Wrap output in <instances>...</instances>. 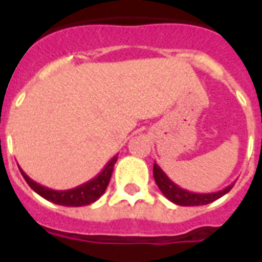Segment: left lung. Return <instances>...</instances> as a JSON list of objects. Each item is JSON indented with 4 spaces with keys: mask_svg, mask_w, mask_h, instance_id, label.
<instances>
[{
    "mask_svg": "<svg viewBox=\"0 0 262 262\" xmlns=\"http://www.w3.org/2000/svg\"><path fill=\"white\" fill-rule=\"evenodd\" d=\"M154 178L160 189V191L167 197L171 203L177 205H182V207H194V205H207L209 203H213L215 200L220 199L222 195L231 190L234 183L228 185L224 187L223 190L213 191V193H193L186 189L179 187L177 183H174L171 179L168 178L166 172L159 167V164L154 163Z\"/></svg>",
    "mask_w": 262,
    "mask_h": 262,
    "instance_id": "1",
    "label": "left lung"
}]
</instances>
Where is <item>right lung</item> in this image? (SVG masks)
I'll return each mask as SVG.
<instances>
[{
  "instance_id": "obj_1",
  "label": "right lung",
  "mask_w": 262,
  "mask_h": 262,
  "mask_svg": "<svg viewBox=\"0 0 262 262\" xmlns=\"http://www.w3.org/2000/svg\"><path fill=\"white\" fill-rule=\"evenodd\" d=\"M117 159H118V156L115 155L95 178L90 179L80 186L68 189V190H53V189H49L46 186H42L38 182L32 181L21 168H20V172L26 179V182L30 185L31 189L35 193H38L40 197L46 199L47 201L63 205V207H83V205L95 203L106 191Z\"/></svg>"
}]
</instances>
